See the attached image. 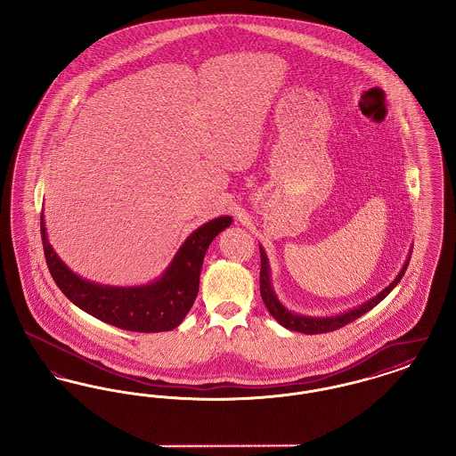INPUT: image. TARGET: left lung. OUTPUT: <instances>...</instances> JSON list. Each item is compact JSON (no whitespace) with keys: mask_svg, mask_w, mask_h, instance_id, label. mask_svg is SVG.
Here are the masks:
<instances>
[{"mask_svg":"<svg viewBox=\"0 0 456 456\" xmlns=\"http://www.w3.org/2000/svg\"><path fill=\"white\" fill-rule=\"evenodd\" d=\"M413 248V244H412ZM412 248L409 251V256L403 263L402 270L398 272V275L395 277V281L385 287L381 292H378L374 297L368 299L366 303H361L352 309H347L344 313H338V314H331V316H311V314H301V313H296V311H290L283 305L282 301L279 299L275 289H273V283H272V268H270V261L268 256L263 249V246L260 244V255H261V272H260V292L261 299L266 305L268 313L287 330L290 331H301L305 335H316V333H326V331H333L340 326H346L350 322L361 318L362 314H366L368 311H370L376 304L381 303L391 290L398 285V282L402 281L407 266H409V261L412 256Z\"/></svg>","mask_w":456,"mask_h":456,"instance_id":"1","label":"left lung"}]
</instances>
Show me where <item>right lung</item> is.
Masks as SVG:
<instances>
[{
  "label": "right lung",
  "instance_id": "obj_1",
  "mask_svg": "<svg viewBox=\"0 0 456 456\" xmlns=\"http://www.w3.org/2000/svg\"><path fill=\"white\" fill-rule=\"evenodd\" d=\"M232 224L231 216L214 218L195 229L155 281L143 285H106L75 273L51 246L41 216L47 268L66 297L90 316L109 325L142 333L171 331L183 323L195 303L203 258L218 234Z\"/></svg>",
  "mask_w": 456,
  "mask_h": 456
}]
</instances>
